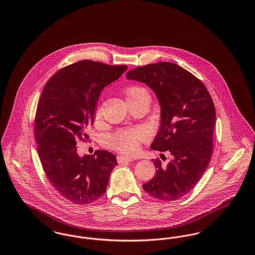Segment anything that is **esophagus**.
<instances>
[{"label": "esophagus", "mask_w": 255, "mask_h": 255, "mask_svg": "<svg viewBox=\"0 0 255 255\" xmlns=\"http://www.w3.org/2000/svg\"><path fill=\"white\" fill-rule=\"evenodd\" d=\"M133 160V158H130V157H124V156H119L118 157V161L119 162H125V161H132Z\"/></svg>", "instance_id": "esophagus-1"}]
</instances>
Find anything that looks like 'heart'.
I'll list each match as a JSON object with an SVG mask.
<instances>
[{"instance_id":"b5f03b06","label":"heart","mask_w":255,"mask_h":255,"mask_svg":"<svg viewBox=\"0 0 255 255\" xmlns=\"http://www.w3.org/2000/svg\"><path fill=\"white\" fill-rule=\"evenodd\" d=\"M128 104L140 100H149L150 96L144 87L133 85L125 90ZM101 117L100 105L97 104L95 109V119L98 121ZM149 133L144 128L136 127L131 129L120 130L110 136L109 144L112 148L122 153L132 154L138 150L140 143L149 138Z\"/></svg>"}]
</instances>
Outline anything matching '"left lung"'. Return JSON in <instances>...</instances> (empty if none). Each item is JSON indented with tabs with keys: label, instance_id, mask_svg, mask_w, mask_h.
Returning <instances> with one entry per match:
<instances>
[{
	"label": "left lung",
	"instance_id": "left-lung-1",
	"mask_svg": "<svg viewBox=\"0 0 255 255\" xmlns=\"http://www.w3.org/2000/svg\"><path fill=\"white\" fill-rule=\"evenodd\" d=\"M126 77L144 83L157 96L160 125L151 148L172 155L167 165L152 159L156 176L143 189L158 200H178L194 188L211 158L216 120L212 98L202 81L171 62L137 67Z\"/></svg>",
	"mask_w": 255,
	"mask_h": 255
}]
</instances>
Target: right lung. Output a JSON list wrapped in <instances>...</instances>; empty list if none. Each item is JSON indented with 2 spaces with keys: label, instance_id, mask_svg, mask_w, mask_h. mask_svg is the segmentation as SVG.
<instances>
[{
  "label": "right lung",
  "instance_id": "add662e5",
  "mask_svg": "<svg viewBox=\"0 0 255 255\" xmlns=\"http://www.w3.org/2000/svg\"><path fill=\"white\" fill-rule=\"evenodd\" d=\"M127 66L78 61L53 74L37 105V151L51 185L73 204H91L106 192L114 154L97 150L80 157L76 141L88 138L97 100L104 87L117 80Z\"/></svg>",
  "mask_w": 255,
  "mask_h": 255
}]
</instances>
